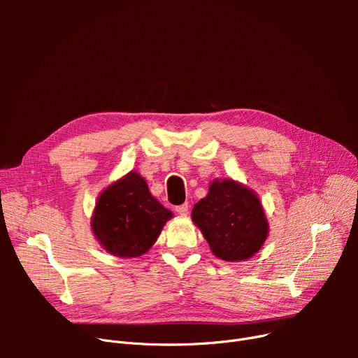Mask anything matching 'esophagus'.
Listing matches in <instances>:
<instances>
[{"mask_svg":"<svg viewBox=\"0 0 358 358\" xmlns=\"http://www.w3.org/2000/svg\"><path fill=\"white\" fill-rule=\"evenodd\" d=\"M176 212L181 216H185L189 215V203H184V204H180V206H176Z\"/></svg>","mask_w":358,"mask_h":358,"instance_id":"34e87169","label":"esophagus"}]
</instances>
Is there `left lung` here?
I'll use <instances>...</instances> for the list:
<instances>
[{
    "label": "left lung",
    "instance_id": "left-lung-1",
    "mask_svg": "<svg viewBox=\"0 0 358 358\" xmlns=\"http://www.w3.org/2000/svg\"><path fill=\"white\" fill-rule=\"evenodd\" d=\"M192 219L213 254L224 261L248 259L268 235L258 197L234 180L213 181L209 194L194 204Z\"/></svg>",
    "mask_w": 358,
    "mask_h": 358
}]
</instances>
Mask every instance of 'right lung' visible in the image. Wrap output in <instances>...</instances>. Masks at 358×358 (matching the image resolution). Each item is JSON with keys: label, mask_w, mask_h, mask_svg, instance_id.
<instances>
[{"label": "right lung", "mask_w": 358, "mask_h": 358, "mask_svg": "<svg viewBox=\"0 0 358 358\" xmlns=\"http://www.w3.org/2000/svg\"><path fill=\"white\" fill-rule=\"evenodd\" d=\"M173 213L149 193L145 180L129 173L99 197L91 227L111 255L131 258L154 245Z\"/></svg>", "instance_id": "right-lung-1"}]
</instances>
